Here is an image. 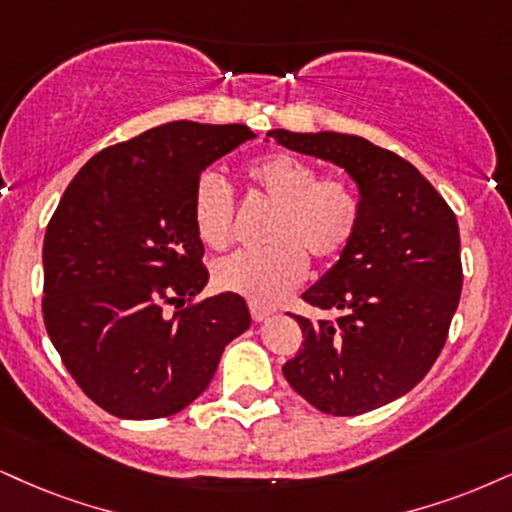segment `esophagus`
Instances as JSON below:
<instances>
[{
    "label": "esophagus",
    "mask_w": 512,
    "mask_h": 512,
    "mask_svg": "<svg viewBox=\"0 0 512 512\" xmlns=\"http://www.w3.org/2000/svg\"><path fill=\"white\" fill-rule=\"evenodd\" d=\"M251 318L256 320V323H266L270 320V315H275V308L270 306H263V304H251Z\"/></svg>",
    "instance_id": "obj_1"
}]
</instances>
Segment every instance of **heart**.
Here are the masks:
<instances>
[{
  "mask_svg": "<svg viewBox=\"0 0 512 512\" xmlns=\"http://www.w3.org/2000/svg\"><path fill=\"white\" fill-rule=\"evenodd\" d=\"M246 178L275 206L266 230L270 244L220 258L213 280L254 304H275L304 280L308 256L332 263L349 249L361 227L363 201L349 180L320 175L313 163L282 151L251 161ZM192 218L206 246L230 244L235 192L213 170L194 185Z\"/></svg>",
  "mask_w": 512,
  "mask_h": 512,
  "instance_id": "heart-1",
  "label": "heart"
}]
</instances>
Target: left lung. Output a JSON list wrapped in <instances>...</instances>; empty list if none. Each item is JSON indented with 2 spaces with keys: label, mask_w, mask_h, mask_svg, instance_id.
Masks as SVG:
<instances>
[{
  "label": "left lung",
  "mask_w": 512,
  "mask_h": 512,
  "mask_svg": "<svg viewBox=\"0 0 512 512\" xmlns=\"http://www.w3.org/2000/svg\"><path fill=\"white\" fill-rule=\"evenodd\" d=\"M268 137L337 163L361 189L356 239L304 294L306 304L339 318L294 315L304 349L282 372L323 413H368L408 394L444 349L463 289L456 213L418 168L363 137L289 130Z\"/></svg>",
  "instance_id": "1"
}]
</instances>
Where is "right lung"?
I'll return each mask as SVG.
<instances>
[{
	"label": "right lung",
	"instance_id": "right-lung-1",
	"mask_svg": "<svg viewBox=\"0 0 512 512\" xmlns=\"http://www.w3.org/2000/svg\"><path fill=\"white\" fill-rule=\"evenodd\" d=\"M251 137L237 123L159 125L99 151L63 192L42 249L44 327L106 413H180L249 330L239 294L197 299L208 270L192 194L201 170Z\"/></svg>",
	"mask_w": 512,
	"mask_h": 512
}]
</instances>
